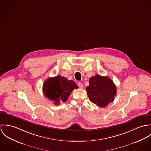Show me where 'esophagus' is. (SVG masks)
<instances>
[{
    "label": "esophagus",
    "mask_w": 151,
    "mask_h": 151,
    "mask_svg": "<svg viewBox=\"0 0 151 151\" xmlns=\"http://www.w3.org/2000/svg\"><path fill=\"white\" fill-rule=\"evenodd\" d=\"M78 86L79 87L81 88H83V84L81 82H79V83H78Z\"/></svg>",
    "instance_id": "34e87169"
}]
</instances>
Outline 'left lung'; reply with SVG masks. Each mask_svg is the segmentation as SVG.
Masks as SVG:
<instances>
[{
    "label": "left lung",
    "instance_id": "obj_1",
    "mask_svg": "<svg viewBox=\"0 0 151 151\" xmlns=\"http://www.w3.org/2000/svg\"><path fill=\"white\" fill-rule=\"evenodd\" d=\"M86 91L91 102L104 108L114 100L116 87L108 77L96 75L89 79V86L86 87Z\"/></svg>",
    "mask_w": 151,
    "mask_h": 151
}]
</instances>
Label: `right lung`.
I'll list each match as a JSON object with an SVG mask.
<instances>
[{
    "label": "right lung",
    "instance_id": "right-lung-1",
    "mask_svg": "<svg viewBox=\"0 0 151 151\" xmlns=\"http://www.w3.org/2000/svg\"><path fill=\"white\" fill-rule=\"evenodd\" d=\"M76 88L78 87L75 82L68 81L65 77L60 75L49 78L43 85L44 95L55 105L67 100L72 91Z\"/></svg>",
    "mask_w": 151,
    "mask_h": 151
}]
</instances>
